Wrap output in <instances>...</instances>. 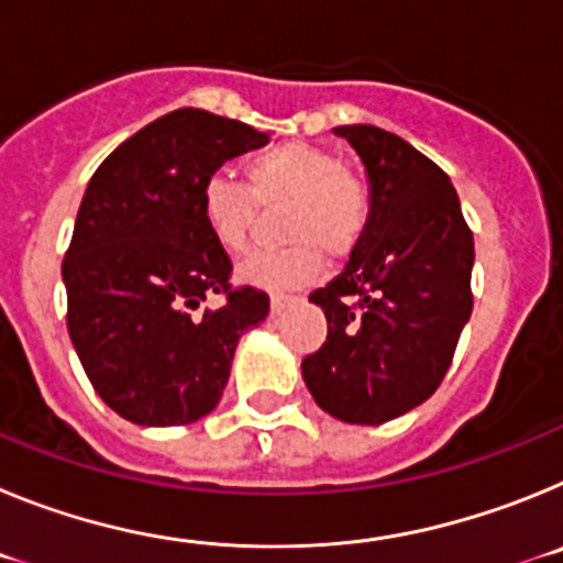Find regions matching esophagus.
<instances>
[{"mask_svg":"<svg viewBox=\"0 0 563 563\" xmlns=\"http://www.w3.org/2000/svg\"><path fill=\"white\" fill-rule=\"evenodd\" d=\"M298 296H285V292H273L271 296V312L273 316H278L282 310H287L290 305H296Z\"/></svg>","mask_w":563,"mask_h":563,"instance_id":"34e87169","label":"esophagus"}]
</instances>
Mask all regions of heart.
I'll list each match as a JSON object with an SVG mask.
<instances>
[{"label":"heart","mask_w":563,"mask_h":563,"mask_svg":"<svg viewBox=\"0 0 563 563\" xmlns=\"http://www.w3.org/2000/svg\"><path fill=\"white\" fill-rule=\"evenodd\" d=\"M262 211L282 213L278 251H258L239 265V278L262 290H292L310 285L324 267L352 256L369 231L375 194L355 168L335 152L290 141L245 161V183L211 174L200 186V213L213 242L228 253L251 245Z\"/></svg>","instance_id":"obj_1"}]
</instances>
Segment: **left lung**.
Here are the masks:
<instances>
[{"label": "left lung", "instance_id": "1", "mask_svg": "<svg viewBox=\"0 0 563 563\" xmlns=\"http://www.w3.org/2000/svg\"><path fill=\"white\" fill-rule=\"evenodd\" d=\"M369 172L375 211L346 267L310 292L327 341L301 361L327 415L380 426L429 400L474 310V231L449 174L386 129L338 126Z\"/></svg>", "mask_w": 563, "mask_h": 563}]
</instances>
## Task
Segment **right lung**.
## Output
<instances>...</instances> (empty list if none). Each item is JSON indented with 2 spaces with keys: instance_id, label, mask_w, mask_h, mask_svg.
I'll list each match as a JSON object with an SVG mask.
<instances>
[{
  "instance_id": "add662e5",
  "label": "right lung",
  "mask_w": 563,
  "mask_h": 563,
  "mask_svg": "<svg viewBox=\"0 0 563 563\" xmlns=\"http://www.w3.org/2000/svg\"><path fill=\"white\" fill-rule=\"evenodd\" d=\"M265 143L247 123L186 107L92 174L62 262L67 330L92 389L123 420L186 426L213 411L239 338L271 312L265 290L231 285V256L200 213L202 180Z\"/></svg>"
}]
</instances>
